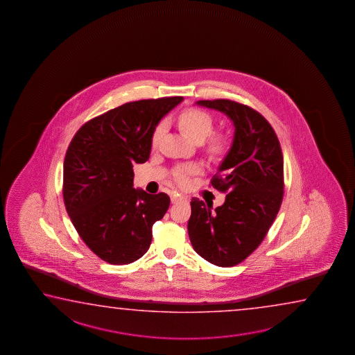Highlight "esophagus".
Returning a JSON list of instances; mask_svg holds the SVG:
<instances>
[{"label":"esophagus","instance_id":"esophagus-1","mask_svg":"<svg viewBox=\"0 0 355 355\" xmlns=\"http://www.w3.org/2000/svg\"><path fill=\"white\" fill-rule=\"evenodd\" d=\"M184 200H187V198H185V196H182V195H180V193H171V202H173V204L180 202V201H184Z\"/></svg>","mask_w":355,"mask_h":355}]
</instances>
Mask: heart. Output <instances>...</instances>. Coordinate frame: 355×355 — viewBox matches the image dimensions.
<instances>
[{"label":"heart","mask_w":355,"mask_h":355,"mask_svg":"<svg viewBox=\"0 0 355 355\" xmlns=\"http://www.w3.org/2000/svg\"><path fill=\"white\" fill-rule=\"evenodd\" d=\"M178 123L181 129L187 132L190 138H193L196 141H201L207 136L206 146L212 154L218 155V154H223V151L227 149V145H229L227 135L223 132H211L212 125H214V119L210 113H207L204 109L187 108L182 110L178 118ZM164 129H165L164 123H159L155 126L153 135H151V145L154 148H157L160 143ZM200 170H201V166L196 162H189V164L180 165L175 168V181L181 187H185L190 182V176L198 174Z\"/></svg>","instance_id":"heart-1"}]
</instances>
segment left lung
<instances>
[{"label": "left lung", "mask_w": 355, "mask_h": 355, "mask_svg": "<svg viewBox=\"0 0 355 355\" xmlns=\"http://www.w3.org/2000/svg\"><path fill=\"white\" fill-rule=\"evenodd\" d=\"M234 121V138L227 157L211 179L226 193L223 206L193 198L187 223L193 250L212 265L232 267L261 245L282 204L283 155L279 140L265 116L229 101H198Z\"/></svg>", "instance_id": "1"}]
</instances>
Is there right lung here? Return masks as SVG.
<instances>
[{
  "label": "right lung",
  "instance_id": "1",
  "mask_svg": "<svg viewBox=\"0 0 355 355\" xmlns=\"http://www.w3.org/2000/svg\"><path fill=\"white\" fill-rule=\"evenodd\" d=\"M182 99H141L110 109L80 126L67 149V212L92 252L110 265H128L146 253L153 225L168 211L166 193L132 187V165L149 159L155 126Z\"/></svg>",
  "mask_w": 355,
  "mask_h": 355
}]
</instances>
